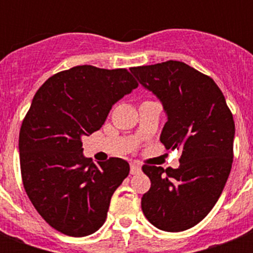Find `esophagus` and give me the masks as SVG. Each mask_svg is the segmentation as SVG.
Masks as SVG:
<instances>
[{"label": "esophagus", "instance_id": "34e87169", "mask_svg": "<svg viewBox=\"0 0 253 253\" xmlns=\"http://www.w3.org/2000/svg\"><path fill=\"white\" fill-rule=\"evenodd\" d=\"M130 170H131V174H136V173H139L140 170H142V167L139 166V164H136V163H132L130 167Z\"/></svg>", "mask_w": 253, "mask_h": 253}]
</instances>
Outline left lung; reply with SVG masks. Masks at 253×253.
<instances>
[{
	"label": "left lung",
	"instance_id": "8db88e82",
	"mask_svg": "<svg viewBox=\"0 0 253 253\" xmlns=\"http://www.w3.org/2000/svg\"><path fill=\"white\" fill-rule=\"evenodd\" d=\"M131 72L166 110L160 142L167 150H181L177 169L142 167L151 180L142 210L163 231H185L208 215L223 192L234 159V118L211 77L182 61L134 67Z\"/></svg>",
	"mask_w": 253,
	"mask_h": 253
}]
</instances>
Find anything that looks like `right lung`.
I'll use <instances>...</instances> for the list:
<instances>
[{"label":"right lung","mask_w":253,"mask_h":253,"mask_svg":"<svg viewBox=\"0 0 253 253\" xmlns=\"http://www.w3.org/2000/svg\"><path fill=\"white\" fill-rule=\"evenodd\" d=\"M135 87L125 68L77 65L49 77L34 95L19 131L22 181L34 208L61 234L86 236L105 223L130 166L119 158L91 163L81 138L99 130Z\"/></svg>","instance_id":"right-lung-1"}]
</instances>
